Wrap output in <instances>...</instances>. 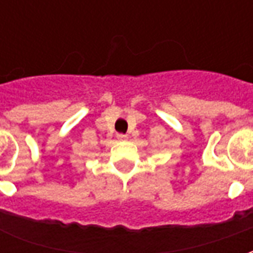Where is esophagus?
<instances>
[{"mask_svg":"<svg viewBox=\"0 0 253 253\" xmlns=\"http://www.w3.org/2000/svg\"><path fill=\"white\" fill-rule=\"evenodd\" d=\"M116 138H118L119 141H126L127 135L126 134H116Z\"/></svg>","mask_w":253,"mask_h":253,"instance_id":"1","label":"esophagus"}]
</instances>
